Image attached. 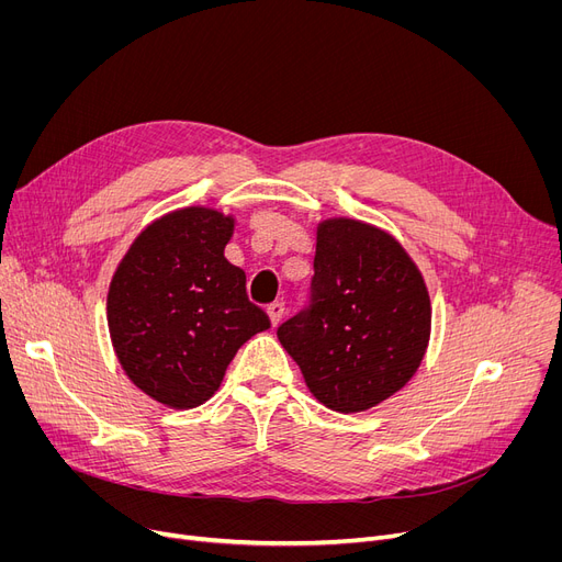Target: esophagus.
<instances>
[{"instance_id": "esophagus-1", "label": "esophagus", "mask_w": 562, "mask_h": 562, "mask_svg": "<svg viewBox=\"0 0 562 562\" xmlns=\"http://www.w3.org/2000/svg\"><path fill=\"white\" fill-rule=\"evenodd\" d=\"M266 314H269V318H271L273 326H278L280 318H282V314H284V305H282L280 301H273V303L266 305Z\"/></svg>"}]
</instances>
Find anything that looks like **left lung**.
Here are the masks:
<instances>
[{"label": "left lung", "mask_w": 562, "mask_h": 562, "mask_svg": "<svg viewBox=\"0 0 562 562\" xmlns=\"http://www.w3.org/2000/svg\"><path fill=\"white\" fill-rule=\"evenodd\" d=\"M428 333V291L398 241L360 221L321 223L307 301L278 326L310 392L337 412L369 409L417 371Z\"/></svg>", "instance_id": "left-lung-1"}]
</instances>
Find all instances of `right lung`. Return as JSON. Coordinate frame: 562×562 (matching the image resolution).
<instances>
[{"label":"right lung","mask_w":562,"mask_h":562,"mask_svg":"<svg viewBox=\"0 0 562 562\" xmlns=\"http://www.w3.org/2000/svg\"><path fill=\"white\" fill-rule=\"evenodd\" d=\"M232 218L204 206L143 229L109 286V330L134 385L187 409L210 398L232 358L271 318L248 301L246 273L225 259Z\"/></svg>","instance_id":"1"}]
</instances>
